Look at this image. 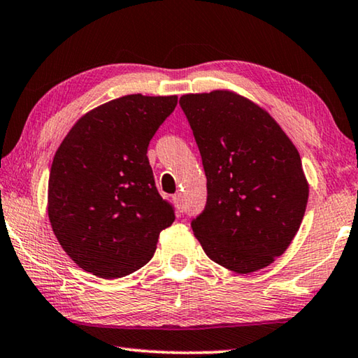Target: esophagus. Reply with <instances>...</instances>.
<instances>
[{
	"mask_svg": "<svg viewBox=\"0 0 358 358\" xmlns=\"http://www.w3.org/2000/svg\"><path fill=\"white\" fill-rule=\"evenodd\" d=\"M173 201L176 204V208H178V210H182V201H180V193H176V195L173 196Z\"/></svg>",
	"mask_w": 358,
	"mask_h": 358,
	"instance_id": "obj_1",
	"label": "esophagus"
}]
</instances>
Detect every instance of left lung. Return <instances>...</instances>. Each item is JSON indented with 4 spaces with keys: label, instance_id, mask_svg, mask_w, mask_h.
<instances>
[{
    "label": "left lung",
    "instance_id": "1",
    "mask_svg": "<svg viewBox=\"0 0 358 358\" xmlns=\"http://www.w3.org/2000/svg\"><path fill=\"white\" fill-rule=\"evenodd\" d=\"M208 178V203L192 229L204 253L236 273L264 268L286 252L303 220L308 180L278 122L228 90L179 100Z\"/></svg>",
    "mask_w": 358,
    "mask_h": 358
}]
</instances>
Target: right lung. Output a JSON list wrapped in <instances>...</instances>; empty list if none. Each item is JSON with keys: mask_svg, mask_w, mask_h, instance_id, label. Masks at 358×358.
<instances>
[{"mask_svg": "<svg viewBox=\"0 0 358 358\" xmlns=\"http://www.w3.org/2000/svg\"><path fill=\"white\" fill-rule=\"evenodd\" d=\"M176 105L178 96L110 100L81 116L59 144L50 169L48 218L83 271L105 280L138 271L174 222L146 154Z\"/></svg>", "mask_w": 358, "mask_h": 358, "instance_id": "right-lung-1", "label": "right lung"}]
</instances>
